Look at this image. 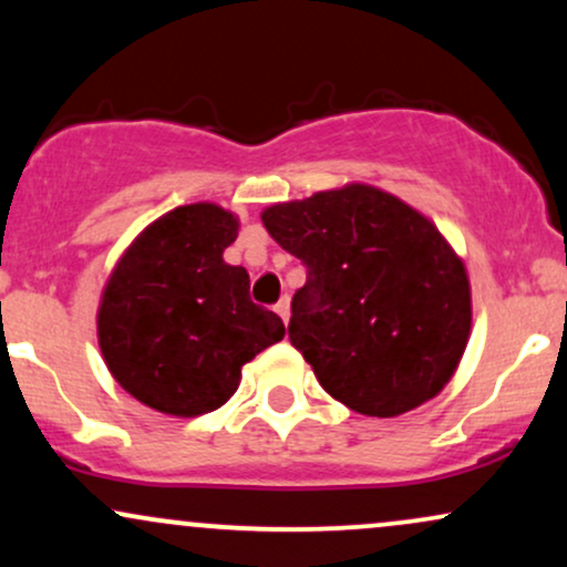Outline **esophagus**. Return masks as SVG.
<instances>
[{
    "instance_id": "obj_1",
    "label": "esophagus",
    "mask_w": 567,
    "mask_h": 567,
    "mask_svg": "<svg viewBox=\"0 0 567 567\" xmlns=\"http://www.w3.org/2000/svg\"><path fill=\"white\" fill-rule=\"evenodd\" d=\"M275 311H277V315H279V317H282V322H285V324H288V320H290V298H288V296H285V298H282V301H279V303L275 306Z\"/></svg>"
}]
</instances>
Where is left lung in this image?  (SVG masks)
I'll return each mask as SVG.
<instances>
[{
    "label": "left lung",
    "mask_w": 567,
    "mask_h": 567,
    "mask_svg": "<svg viewBox=\"0 0 567 567\" xmlns=\"http://www.w3.org/2000/svg\"><path fill=\"white\" fill-rule=\"evenodd\" d=\"M261 220L306 266L288 333L324 392L392 419L445 389L470 343L472 290L432 220L368 184L279 202Z\"/></svg>",
    "instance_id": "left-lung-1"
}]
</instances>
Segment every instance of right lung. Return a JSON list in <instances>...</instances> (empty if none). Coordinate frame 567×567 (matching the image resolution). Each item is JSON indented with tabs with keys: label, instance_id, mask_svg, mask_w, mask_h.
<instances>
[{
	"label": "right lung",
	"instance_id": "add662e5",
	"mask_svg": "<svg viewBox=\"0 0 567 567\" xmlns=\"http://www.w3.org/2000/svg\"><path fill=\"white\" fill-rule=\"evenodd\" d=\"M239 218L213 202L175 207L116 261L97 343L109 373L143 405L192 419L237 392L243 365L282 341L275 311L250 301V277L224 261Z\"/></svg>",
	"mask_w": 567,
	"mask_h": 567
}]
</instances>
